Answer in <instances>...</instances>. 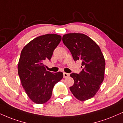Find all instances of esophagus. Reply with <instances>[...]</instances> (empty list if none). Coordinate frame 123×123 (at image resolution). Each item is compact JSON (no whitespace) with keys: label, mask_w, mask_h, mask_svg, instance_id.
Returning <instances> with one entry per match:
<instances>
[{"label":"esophagus","mask_w":123,"mask_h":123,"mask_svg":"<svg viewBox=\"0 0 123 123\" xmlns=\"http://www.w3.org/2000/svg\"><path fill=\"white\" fill-rule=\"evenodd\" d=\"M69 76V74L67 73H63V77L67 78Z\"/></svg>","instance_id":"esophagus-1"}]
</instances>
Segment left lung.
<instances>
[{
	"instance_id": "obj_1",
	"label": "left lung",
	"mask_w": 123,
	"mask_h": 123,
	"mask_svg": "<svg viewBox=\"0 0 123 123\" xmlns=\"http://www.w3.org/2000/svg\"><path fill=\"white\" fill-rule=\"evenodd\" d=\"M62 41L73 60L82 61L80 73L70 74L74 81L70 91L80 101L91 98L104 78L105 62L101 49L93 40L84 34H67L63 36Z\"/></svg>"
}]
</instances>
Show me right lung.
<instances>
[{
	"label": "right lung",
	"instance_id": "right-lung-1",
	"mask_svg": "<svg viewBox=\"0 0 123 123\" xmlns=\"http://www.w3.org/2000/svg\"><path fill=\"white\" fill-rule=\"evenodd\" d=\"M55 34L38 37L23 47L19 58L18 74L26 94L37 104H43L51 98L55 84L63 78L62 72L47 71L44 61L50 60L61 41Z\"/></svg>",
	"mask_w": 123,
	"mask_h": 123
}]
</instances>
